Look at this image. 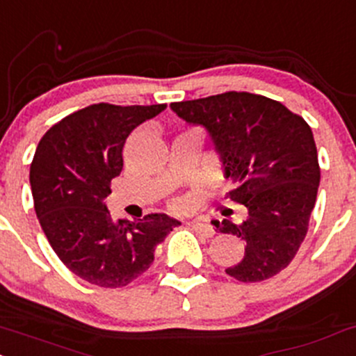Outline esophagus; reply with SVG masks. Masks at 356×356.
<instances>
[{"instance_id":"1","label":"esophagus","mask_w":356,"mask_h":356,"mask_svg":"<svg viewBox=\"0 0 356 356\" xmlns=\"http://www.w3.org/2000/svg\"><path fill=\"white\" fill-rule=\"evenodd\" d=\"M191 228H193L196 233H199V235H202L206 238H211L214 235V228L211 225H208V222L193 221V222H191Z\"/></svg>"}]
</instances>
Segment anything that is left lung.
<instances>
[{
  "instance_id": "obj_1",
  "label": "left lung",
  "mask_w": 356,
  "mask_h": 356,
  "mask_svg": "<svg viewBox=\"0 0 356 356\" xmlns=\"http://www.w3.org/2000/svg\"><path fill=\"white\" fill-rule=\"evenodd\" d=\"M172 111L208 130L232 201L247 208L235 225L213 220L221 233L245 241V257L226 273L240 282L270 279L291 264L309 226L321 170L314 136L302 116L252 92H222L172 103Z\"/></svg>"
}]
</instances>
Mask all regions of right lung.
Returning a JSON list of instances; mask_svg holds the SVG:
<instances>
[{
  "label": "right lung",
  "mask_w": 356,
  "mask_h": 356,
  "mask_svg": "<svg viewBox=\"0 0 356 356\" xmlns=\"http://www.w3.org/2000/svg\"><path fill=\"white\" fill-rule=\"evenodd\" d=\"M165 108L91 104L54 124L38 143L30 165L35 213L62 264L86 282L128 286L181 225L162 213L116 221L104 204L123 169L128 135Z\"/></svg>",
  "instance_id": "right-lung-1"
}]
</instances>
